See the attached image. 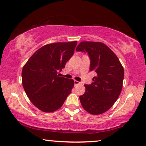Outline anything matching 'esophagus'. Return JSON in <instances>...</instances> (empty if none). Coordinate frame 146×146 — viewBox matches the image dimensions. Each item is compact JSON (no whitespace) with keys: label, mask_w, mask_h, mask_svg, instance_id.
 Segmentation results:
<instances>
[{"label":"esophagus","mask_w":146,"mask_h":146,"mask_svg":"<svg viewBox=\"0 0 146 146\" xmlns=\"http://www.w3.org/2000/svg\"><path fill=\"white\" fill-rule=\"evenodd\" d=\"M80 84H81L80 82H78V81H77V80H74V84H75V85Z\"/></svg>","instance_id":"1"}]
</instances>
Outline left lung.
Instances as JSON below:
<instances>
[{
	"label": "left lung",
	"mask_w": 146,
	"mask_h": 146,
	"mask_svg": "<svg viewBox=\"0 0 146 146\" xmlns=\"http://www.w3.org/2000/svg\"><path fill=\"white\" fill-rule=\"evenodd\" d=\"M76 50L87 52L90 70L95 72L91 84L80 96L84 109L93 115L106 112L118 98L122 89L124 70L118 58L110 48L99 42H81Z\"/></svg>",
	"instance_id": "left-lung-1"
}]
</instances>
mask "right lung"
I'll return each instance as SVG.
<instances>
[{
	"label": "right lung",
	"mask_w": 146,
	"mask_h": 146,
	"mask_svg": "<svg viewBox=\"0 0 146 146\" xmlns=\"http://www.w3.org/2000/svg\"><path fill=\"white\" fill-rule=\"evenodd\" d=\"M77 41L43 46L24 66L23 86L27 96L37 108L44 112L59 109L74 85L72 79L58 74L74 54Z\"/></svg>",
	"instance_id": "obj_1"
}]
</instances>
